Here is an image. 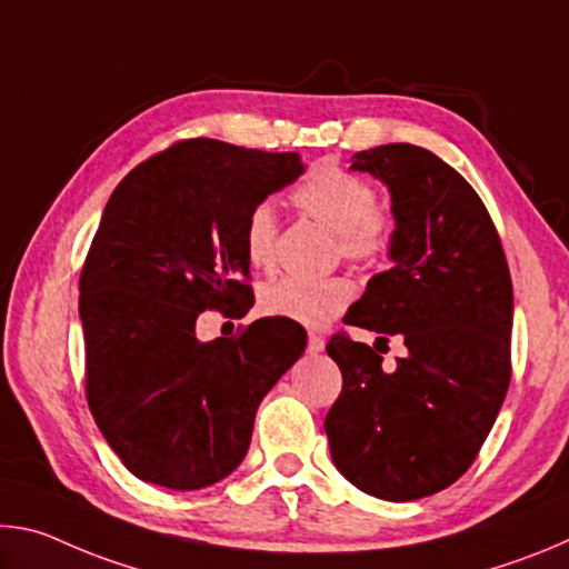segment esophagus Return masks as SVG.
Instances as JSON below:
<instances>
[{
	"label": "esophagus",
	"instance_id": "34e87169",
	"mask_svg": "<svg viewBox=\"0 0 569 569\" xmlns=\"http://www.w3.org/2000/svg\"><path fill=\"white\" fill-rule=\"evenodd\" d=\"M323 346H326L323 336H319V333H308V353H321Z\"/></svg>",
	"mask_w": 569,
	"mask_h": 569
}]
</instances>
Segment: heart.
Wrapping results in <instances>:
<instances>
[{
	"label": "heart",
	"instance_id": "heart-1",
	"mask_svg": "<svg viewBox=\"0 0 569 569\" xmlns=\"http://www.w3.org/2000/svg\"><path fill=\"white\" fill-rule=\"evenodd\" d=\"M296 208L339 236V250L351 263H377L389 250L391 223L377 213V190L346 170H319L293 192ZM278 220L268 203L250 210L243 226V250L253 268H268L276 258ZM351 301L343 278L283 276L261 288V311L276 319L321 326Z\"/></svg>",
	"mask_w": 569,
	"mask_h": 569
}]
</instances>
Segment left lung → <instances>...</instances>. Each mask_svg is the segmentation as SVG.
Returning <instances> with one entry per match:
<instances>
[{"label":"left lung","mask_w":569,"mask_h":569,"mask_svg":"<svg viewBox=\"0 0 569 569\" xmlns=\"http://www.w3.org/2000/svg\"><path fill=\"white\" fill-rule=\"evenodd\" d=\"M351 170L389 188L391 268L366 283L343 321L399 336L397 369L361 341L326 346L343 389L326 413L336 469L361 492L411 502L465 475L507 397L512 278L502 240L475 188L435 152L391 142ZM373 343V346H377Z\"/></svg>","instance_id":"left-lung-1"}]
</instances>
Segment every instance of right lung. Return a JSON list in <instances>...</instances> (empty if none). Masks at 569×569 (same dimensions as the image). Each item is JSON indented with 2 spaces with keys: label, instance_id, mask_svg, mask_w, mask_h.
I'll return each mask as SVG.
<instances>
[{
  "label": "right lung",
  "instance_id": "add662e5",
  "mask_svg": "<svg viewBox=\"0 0 569 569\" xmlns=\"http://www.w3.org/2000/svg\"><path fill=\"white\" fill-rule=\"evenodd\" d=\"M303 170L296 152L182 140L130 170L104 206L80 276L84 379L102 437L138 479L176 492L226 479L258 403L301 359L296 321L208 343L196 321L253 306L246 218Z\"/></svg>",
  "mask_w": 569,
  "mask_h": 569
}]
</instances>
